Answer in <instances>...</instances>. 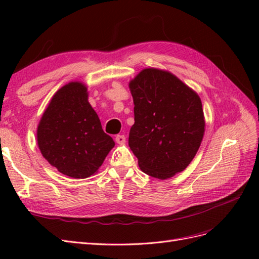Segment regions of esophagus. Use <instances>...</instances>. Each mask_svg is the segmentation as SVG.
I'll use <instances>...</instances> for the list:
<instances>
[{"mask_svg":"<svg viewBox=\"0 0 259 259\" xmlns=\"http://www.w3.org/2000/svg\"><path fill=\"white\" fill-rule=\"evenodd\" d=\"M115 141H117L118 145H124L125 144V137L123 135L115 136Z\"/></svg>","mask_w":259,"mask_h":259,"instance_id":"34e87169","label":"esophagus"}]
</instances>
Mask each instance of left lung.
<instances>
[{
    "label": "left lung",
    "instance_id": "left-lung-1",
    "mask_svg": "<svg viewBox=\"0 0 259 259\" xmlns=\"http://www.w3.org/2000/svg\"><path fill=\"white\" fill-rule=\"evenodd\" d=\"M135 123L129 147L140 169L153 178L174 177L189 166L205 134V115L198 93L175 74L142 69L129 81Z\"/></svg>",
    "mask_w": 259,
    "mask_h": 259
}]
</instances>
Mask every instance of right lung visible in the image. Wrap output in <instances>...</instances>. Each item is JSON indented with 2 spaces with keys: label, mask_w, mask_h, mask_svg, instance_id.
Here are the masks:
<instances>
[{
  "label": "right lung",
  "mask_w": 259,
  "mask_h": 259,
  "mask_svg": "<svg viewBox=\"0 0 259 259\" xmlns=\"http://www.w3.org/2000/svg\"><path fill=\"white\" fill-rule=\"evenodd\" d=\"M88 98L83 82L64 84L51 98L36 129L42 156L59 172L74 179L97 174L114 147Z\"/></svg>",
  "instance_id": "obj_1"
}]
</instances>
